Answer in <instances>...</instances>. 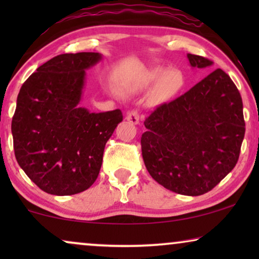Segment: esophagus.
I'll return each mask as SVG.
<instances>
[{
	"label": "esophagus",
	"instance_id": "esophagus-1",
	"mask_svg": "<svg viewBox=\"0 0 259 259\" xmlns=\"http://www.w3.org/2000/svg\"><path fill=\"white\" fill-rule=\"evenodd\" d=\"M126 119L128 120L131 123H133V125H138V123H139V121H140V113H139V111H137V109L130 111L128 113H127Z\"/></svg>",
	"mask_w": 259,
	"mask_h": 259
}]
</instances>
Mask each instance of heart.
<instances>
[{
  "instance_id": "1",
  "label": "heart",
  "mask_w": 259,
  "mask_h": 259,
  "mask_svg": "<svg viewBox=\"0 0 259 259\" xmlns=\"http://www.w3.org/2000/svg\"><path fill=\"white\" fill-rule=\"evenodd\" d=\"M162 74L161 69H153L147 72L141 77L140 86L148 87L154 81H157ZM184 83L183 75L178 70H168L159 79L157 87H155V94L159 99H168L176 95L182 90Z\"/></svg>"
}]
</instances>
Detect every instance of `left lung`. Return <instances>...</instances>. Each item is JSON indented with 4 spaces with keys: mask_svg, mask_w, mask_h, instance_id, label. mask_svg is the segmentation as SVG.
Instances as JSON below:
<instances>
[{
    "mask_svg": "<svg viewBox=\"0 0 259 259\" xmlns=\"http://www.w3.org/2000/svg\"><path fill=\"white\" fill-rule=\"evenodd\" d=\"M190 65L210 67L211 60L187 54ZM141 152L148 173L172 192L200 196L235 167L245 134L239 91L221 68L144 121Z\"/></svg>",
    "mask_w": 259,
    "mask_h": 259,
    "instance_id": "1",
    "label": "left lung"
}]
</instances>
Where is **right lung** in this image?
Returning <instances> with one entry per match:
<instances>
[{
  "label": "right lung",
  "instance_id": "1",
  "mask_svg": "<svg viewBox=\"0 0 259 259\" xmlns=\"http://www.w3.org/2000/svg\"><path fill=\"white\" fill-rule=\"evenodd\" d=\"M99 53L55 56L38 67L21 87L12 121L20 167L45 192L70 196L97 180L105 145L119 122L120 109L91 113L79 107L84 70Z\"/></svg>",
  "mask_w": 259,
  "mask_h": 259
}]
</instances>
